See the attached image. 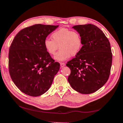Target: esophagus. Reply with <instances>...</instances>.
<instances>
[{"label":"esophagus","instance_id":"obj_1","mask_svg":"<svg viewBox=\"0 0 123 123\" xmlns=\"http://www.w3.org/2000/svg\"><path fill=\"white\" fill-rule=\"evenodd\" d=\"M60 66H61V67H65V66H66V64L65 63H62V62H61V63H60Z\"/></svg>","mask_w":123,"mask_h":123}]
</instances>
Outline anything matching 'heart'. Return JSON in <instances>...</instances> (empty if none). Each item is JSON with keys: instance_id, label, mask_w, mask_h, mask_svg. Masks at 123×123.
Segmentation results:
<instances>
[{"instance_id": "1", "label": "heart", "mask_w": 123, "mask_h": 123, "mask_svg": "<svg viewBox=\"0 0 123 123\" xmlns=\"http://www.w3.org/2000/svg\"><path fill=\"white\" fill-rule=\"evenodd\" d=\"M52 39L46 38L44 40V46L46 51L51 55H56L55 60L63 61L71 56H76L79 53L83 47V40L80 34L76 31L61 28L56 30L51 34Z\"/></svg>"}]
</instances>
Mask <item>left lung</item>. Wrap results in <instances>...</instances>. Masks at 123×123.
Here are the masks:
<instances>
[{
    "mask_svg": "<svg viewBox=\"0 0 123 123\" xmlns=\"http://www.w3.org/2000/svg\"><path fill=\"white\" fill-rule=\"evenodd\" d=\"M72 28L80 34L83 47L66 64L71 69L68 81L77 92L89 94L104 86L109 78L112 62L111 45L104 32L95 25Z\"/></svg>",
    "mask_w": 123,
    "mask_h": 123,
    "instance_id": "1",
    "label": "left lung"
}]
</instances>
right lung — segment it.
Segmentation results:
<instances>
[{"label":"right lung","mask_w":123,"mask_h":123,"mask_svg":"<svg viewBox=\"0 0 123 123\" xmlns=\"http://www.w3.org/2000/svg\"><path fill=\"white\" fill-rule=\"evenodd\" d=\"M58 26L34 25L16 34L9 49V69L16 86L25 94L39 96L51 86L60 65L44 46L49 34Z\"/></svg>","instance_id":"right-lung-1"}]
</instances>
